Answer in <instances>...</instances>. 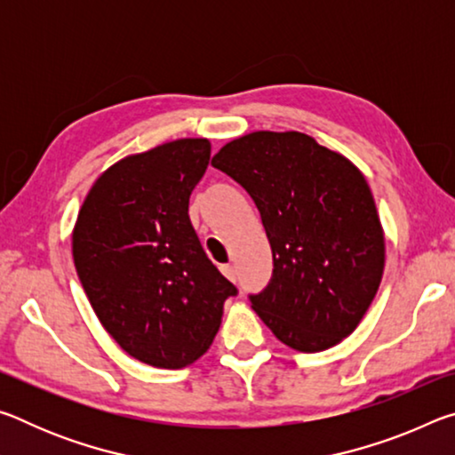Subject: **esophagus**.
Masks as SVG:
<instances>
[{"label": "esophagus", "mask_w": 455, "mask_h": 455, "mask_svg": "<svg viewBox=\"0 0 455 455\" xmlns=\"http://www.w3.org/2000/svg\"><path fill=\"white\" fill-rule=\"evenodd\" d=\"M220 271H222V275L227 276L228 281L236 283V268H235L233 265H222V267H220Z\"/></svg>", "instance_id": "1"}]
</instances>
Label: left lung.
I'll list each match as a JSON object with an SVG mask.
<instances>
[{
  "label": "left lung",
  "mask_w": 455,
  "mask_h": 455,
  "mask_svg": "<svg viewBox=\"0 0 455 455\" xmlns=\"http://www.w3.org/2000/svg\"><path fill=\"white\" fill-rule=\"evenodd\" d=\"M212 166L255 200L273 251L252 309L289 347L325 351L351 335L379 289L385 241L359 168L301 132H251Z\"/></svg>",
  "instance_id": "left-lung-1"
}]
</instances>
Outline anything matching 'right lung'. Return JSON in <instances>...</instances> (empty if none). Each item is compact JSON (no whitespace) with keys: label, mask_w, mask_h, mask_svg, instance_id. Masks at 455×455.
<instances>
[{"label":"right lung","mask_w":455,"mask_h":455,"mask_svg":"<svg viewBox=\"0 0 455 455\" xmlns=\"http://www.w3.org/2000/svg\"><path fill=\"white\" fill-rule=\"evenodd\" d=\"M211 160L206 138L122 158L90 188L72 255L92 309L130 357L182 369L204 355L236 287L219 273L188 219Z\"/></svg>","instance_id":"1"}]
</instances>
